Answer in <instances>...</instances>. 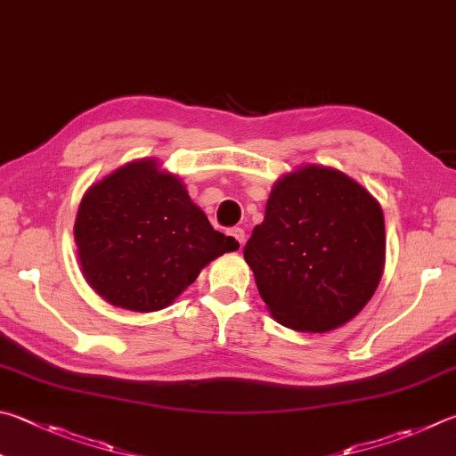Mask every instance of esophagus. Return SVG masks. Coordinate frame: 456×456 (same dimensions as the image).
Returning <instances> with one entry per match:
<instances>
[{"instance_id":"obj_1","label":"esophagus","mask_w":456,"mask_h":456,"mask_svg":"<svg viewBox=\"0 0 456 456\" xmlns=\"http://www.w3.org/2000/svg\"><path fill=\"white\" fill-rule=\"evenodd\" d=\"M227 235L233 237L235 239V245L239 247V249H241L243 243H245V231L241 227H233V229L227 231Z\"/></svg>"}]
</instances>
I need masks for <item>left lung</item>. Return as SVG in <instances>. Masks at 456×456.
<instances>
[{"mask_svg": "<svg viewBox=\"0 0 456 456\" xmlns=\"http://www.w3.org/2000/svg\"><path fill=\"white\" fill-rule=\"evenodd\" d=\"M243 256L281 325H345L375 293L385 263L379 203L345 173L307 165L273 187Z\"/></svg>", "mask_w": 456, "mask_h": 456, "instance_id": "1", "label": "left lung"}]
</instances>
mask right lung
Returning <instances> with one entry per match:
<instances>
[{"label": "right lung", "mask_w": 456, "mask_h": 456, "mask_svg": "<svg viewBox=\"0 0 456 456\" xmlns=\"http://www.w3.org/2000/svg\"><path fill=\"white\" fill-rule=\"evenodd\" d=\"M76 243L91 289L139 313L165 309L207 263L239 249L233 237L211 227L181 181L151 159L129 163L89 189Z\"/></svg>", "instance_id": "obj_1"}]
</instances>
